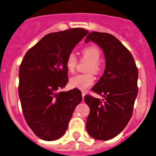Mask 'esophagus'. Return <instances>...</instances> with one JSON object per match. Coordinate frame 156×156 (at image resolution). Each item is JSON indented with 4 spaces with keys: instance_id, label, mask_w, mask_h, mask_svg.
Masks as SVG:
<instances>
[{
    "instance_id": "esophagus-1",
    "label": "esophagus",
    "mask_w": 156,
    "mask_h": 156,
    "mask_svg": "<svg viewBox=\"0 0 156 156\" xmlns=\"http://www.w3.org/2000/svg\"><path fill=\"white\" fill-rule=\"evenodd\" d=\"M86 95V93L85 92H82V96H83V100L84 99V96Z\"/></svg>"
}]
</instances>
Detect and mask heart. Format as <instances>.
<instances>
[{"label":"heart","instance_id":"1","mask_svg":"<svg viewBox=\"0 0 156 156\" xmlns=\"http://www.w3.org/2000/svg\"><path fill=\"white\" fill-rule=\"evenodd\" d=\"M82 61H86L89 62L86 67V72H91L94 74H98L101 71V66L99 60L101 58V51L98 46L94 45L86 46L83 48L81 52ZM77 58L76 55L70 52L67 55L66 59V68L69 73H73L77 66ZM70 86L72 88L85 91L92 86L94 83V77L91 73L86 74H78L72 76L70 79Z\"/></svg>","mask_w":156,"mask_h":156}]
</instances>
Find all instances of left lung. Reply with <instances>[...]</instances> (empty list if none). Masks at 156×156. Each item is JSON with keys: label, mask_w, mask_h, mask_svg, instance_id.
Wrapping results in <instances>:
<instances>
[{"label": "left lung", "mask_w": 156, "mask_h": 156, "mask_svg": "<svg viewBox=\"0 0 156 156\" xmlns=\"http://www.w3.org/2000/svg\"><path fill=\"white\" fill-rule=\"evenodd\" d=\"M90 41L102 49L106 67L91 89L104 98L84 97L90 108L86 130L94 139L108 140L118 135L131 119L138 93V70L129 50L112 34L93 31L85 41Z\"/></svg>", "instance_id": "8db88e82"}]
</instances>
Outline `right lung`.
<instances>
[{
	"instance_id": "1",
	"label": "right lung",
	"mask_w": 156,
	"mask_h": 156,
	"mask_svg": "<svg viewBox=\"0 0 156 156\" xmlns=\"http://www.w3.org/2000/svg\"><path fill=\"white\" fill-rule=\"evenodd\" d=\"M88 33L78 28L48 34L24 56L19 71V98L27 124L41 139L62 137L81 102L78 89L58 90L68 82L67 55Z\"/></svg>"
}]
</instances>
